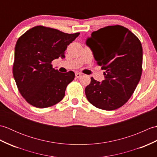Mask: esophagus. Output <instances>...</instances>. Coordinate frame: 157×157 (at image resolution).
Here are the masks:
<instances>
[{
	"instance_id": "esophagus-1",
	"label": "esophagus",
	"mask_w": 157,
	"mask_h": 157,
	"mask_svg": "<svg viewBox=\"0 0 157 157\" xmlns=\"http://www.w3.org/2000/svg\"><path fill=\"white\" fill-rule=\"evenodd\" d=\"M82 75L80 73H75V77H76L77 78H80V77H81Z\"/></svg>"
}]
</instances>
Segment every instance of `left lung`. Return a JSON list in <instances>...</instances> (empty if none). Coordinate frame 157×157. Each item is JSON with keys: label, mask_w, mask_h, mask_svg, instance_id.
<instances>
[{"label": "left lung", "mask_w": 157, "mask_h": 157, "mask_svg": "<svg viewBox=\"0 0 157 157\" xmlns=\"http://www.w3.org/2000/svg\"><path fill=\"white\" fill-rule=\"evenodd\" d=\"M86 44L106 71L101 82L91 78L90 84L85 88L88 101L106 111L121 107L131 97L141 78L140 41L128 29L113 25L93 32Z\"/></svg>", "instance_id": "left-lung-1"}]
</instances>
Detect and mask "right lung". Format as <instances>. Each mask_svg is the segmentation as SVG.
<instances>
[{
  "label": "right lung",
  "mask_w": 157,
  "mask_h": 157,
  "mask_svg": "<svg viewBox=\"0 0 157 157\" xmlns=\"http://www.w3.org/2000/svg\"><path fill=\"white\" fill-rule=\"evenodd\" d=\"M79 35L38 25L24 33L15 47L13 77L20 94L37 108L56 105L63 98L67 86L75 78L73 71L60 73L53 60L65 58L67 46Z\"/></svg>",
  "instance_id": "obj_1"
}]
</instances>
